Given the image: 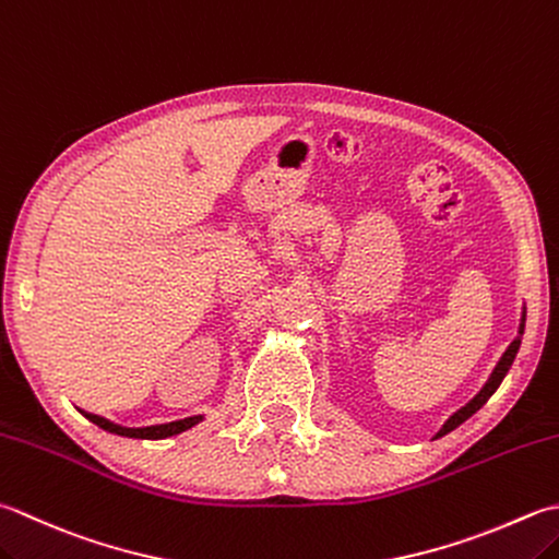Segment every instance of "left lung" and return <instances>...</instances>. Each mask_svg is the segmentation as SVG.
Listing matches in <instances>:
<instances>
[{"label": "left lung", "mask_w": 559, "mask_h": 559, "mask_svg": "<svg viewBox=\"0 0 559 559\" xmlns=\"http://www.w3.org/2000/svg\"><path fill=\"white\" fill-rule=\"evenodd\" d=\"M523 324H526V317H523V322H521V334H523ZM519 346H521V336H516L513 338V344L507 348V354L501 356V360H499V366L495 368V373H491V378H489V382L487 385L479 390V395L469 402V404H465L463 409H457L451 419H448L445 424H443V429L436 433V439H439V436H445L448 431H453V429H457V426H461L463 421H467L469 417H473V414L483 407V404L495 395L497 392V388L501 385V380L507 378V373H509V368H511V364H513V358H516V354H519Z\"/></svg>", "instance_id": "8db88e82"}]
</instances>
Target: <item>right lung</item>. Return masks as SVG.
<instances>
[{
	"instance_id": "obj_1",
	"label": "right lung",
	"mask_w": 559,
	"mask_h": 559,
	"mask_svg": "<svg viewBox=\"0 0 559 559\" xmlns=\"http://www.w3.org/2000/svg\"><path fill=\"white\" fill-rule=\"evenodd\" d=\"M82 414L90 421H94L96 426H102L104 431L118 433V436H128V439H167V436L181 433L186 429H191L193 424L201 421V417H189V419H179V421H169V424H159V426H145V429H126V426L111 424V421L104 419V417H96V414H90V412H82Z\"/></svg>"
}]
</instances>
